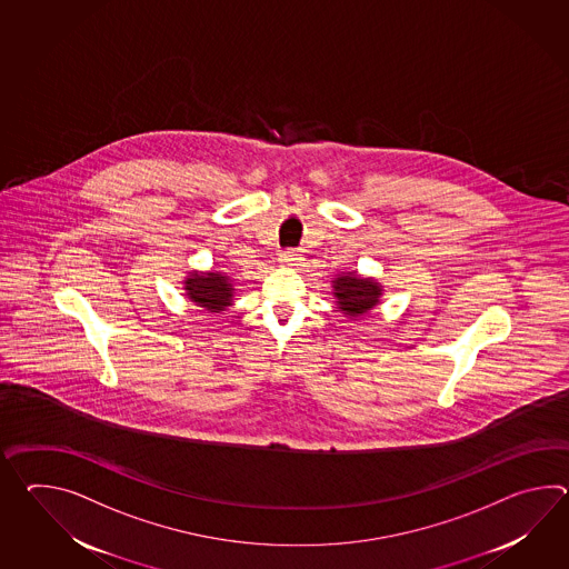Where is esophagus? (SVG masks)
Listing matches in <instances>:
<instances>
[{
	"instance_id": "34e87169",
	"label": "esophagus",
	"mask_w": 569,
	"mask_h": 569,
	"mask_svg": "<svg viewBox=\"0 0 569 569\" xmlns=\"http://www.w3.org/2000/svg\"><path fill=\"white\" fill-rule=\"evenodd\" d=\"M303 257L298 251H283L279 254V263L286 267H296L302 263Z\"/></svg>"
}]
</instances>
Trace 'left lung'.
Wrapping results in <instances>:
<instances>
[{"mask_svg":"<svg viewBox=\"0 0 569 569\" xmlns=\"http://www.w3.org/2000/svg\"><path fill=\"white\" fill-rule=\"evenodd\" d=\"M332 296L337 300V312L347 318H359L381 302L383 286L378 279L363 278L357 271H339L332 278Z\"/></svg>","mask_w":569,"mask_h":569,"instance_id":"8db88e82","label":"left lung"}]
</instances>
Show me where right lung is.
<instances>
[{"label":"right lung","mask_w":569,"mask_h":569,"mask_svg":"<svg viewBox=\"0 0 569 569\" xmlns=\"http://www.w3.org/2000/svg\"><path fill=\"white\" fill-rule=\"evenodd\" d=\"M234 281L224 271H190V276L183 279V291L190 298V302L200 306L208 312L220 315L228 310L234 302Z\"/></svg>","instance_id":"right-lung-1"}]
</instances>
